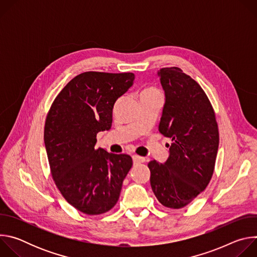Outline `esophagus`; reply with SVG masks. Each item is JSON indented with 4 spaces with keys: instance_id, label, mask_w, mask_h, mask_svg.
<instances>
[{
    "instance_id": "1",
    "label": "esophagus",
    "mask_w": 257,
    "mask_h": 257,
    "mask_svg": "<svg viewBox=\"0 0 257 257\" xmlns=\"http://www.w3.org/2000/svg\"><path fill=\"white\" fill-rule=\"evenodd\" d=\"M132 159H133V163L134 164H141V163H143V162H145V159L144 158H142V157H139V156H137V155H135V156H133L132 157Z\"/></svg>"
}]
</instances>
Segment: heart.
I'll list each match as a JSON object with an SVG mask.
<instances>
[{"label": "heart", "instance_id": "1", "mask_svg": "<svg viewBox=\"0 0 257 257\" xmlns=\"http://www.w3.org/2000/svg\"><path fill=\"white\" fill-rule=\"evenodd\" d=\"M149 92H158V91L155 89H146L143 91V93H149Z\"/></svg>", "mask_w": 257, "mask_h": 257}]
</instances>
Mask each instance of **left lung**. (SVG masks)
<instances>
[{"instance_id": "8db88e82", "label": "left lung", "mask_w": 257, "mask_h": 257, "mask_svg": "<svg viewBox=\"0 0 257 257\" xmlns=\"http://www.w3.org/2000/svg\"><path fill=\"white\" fill-rule=\"evenodd\" d=\"M166 101L159 131L172 139L165 164L149 163L151 185L158 200L178 209L201 193L212 177L218 128L212 105L200 87L178 67L158 72Z\"/></svg>"}]
</instances>
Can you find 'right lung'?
<instances>
[{
    "instance_id": "1",
    "label": "right lung",
    "mask_w": 257,
    "mask_h": 257,
    "mask_svg": "<svg viewBox=\"0 0 257 257\" xmlns=\"http://www.w3.org/2000/svg\"><path fill=\"white\" fill-rule=\"evenodd\" d=\"M134 78L133 73H81L48 113L44 139L52 177L67 202L83 213L112 209L133 165L130 156L95 149V143L99 131L111 129L114 104Z\"/></svg>"
}]
</instances>
